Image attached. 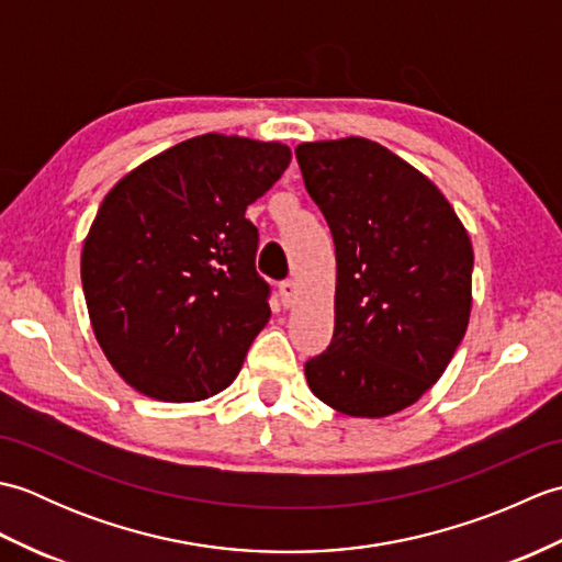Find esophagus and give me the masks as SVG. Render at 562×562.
Segmentation results:
<instances>
[{"instance_id": "1", "label": "esophagus", "mask_w": 562, "mask_h": 562, "mask_svg": "<svg viewBox=\"0 0 562 562\" xmlns=\"http://www.w3.org/2000/svg\"><path fill=\"white\" fill-rule=\"evenodd\" d=\"M296 282L294 280H284L282 284H280V300H282V304L284 306H292L294 302H296Z\"/></svg>"}]
</instances>
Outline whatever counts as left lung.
<instances>
[{"label": "left lung", "instance_id": "8db88e82", "mask_svg": "<svg viewBox=\"0 0 562 562\" xmlns=\"http://www.w3.org/2000/svg\"><path fill=\"white\" fill-rule=\"evenodd\" d=\"M294 154L336 244V328L304 364L308 389L342 415H393L435 386L469 328V232L379 142H304Z\"/></svg>", "mask_w": 562, "mask_h": 562}]
</instances>
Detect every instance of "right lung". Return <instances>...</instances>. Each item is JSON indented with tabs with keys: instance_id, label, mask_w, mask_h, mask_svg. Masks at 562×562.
Instances as JSON below:
<instances>
[{
	"instance_id": "add662e5",
	"label": "right lung",
	"mask_w": 562,
	"mask_h": 562,
	"mask_svg": "<svg viewBox=\"0 0 562 562\" xmlns=\"http://www.w3.org/2000/svg\"><path fill=\"white\" fill-rule=\"evenodd\" d=\"M292 161L280 142L200 135L125 173L81 248L93 336L125 384L169 403L236 379L270 318L246 207Z\"/></svg>"
}]
</instances>
